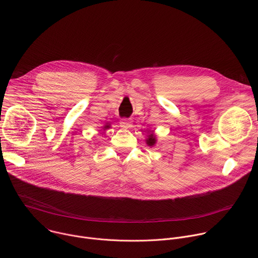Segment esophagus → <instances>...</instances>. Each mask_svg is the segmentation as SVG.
Here are the masks:
<instances>
[{
	"mask_svg": "<svg viewBox=\"0 0 258 258\" xmlns=\"http://www.w3.org/2000/svg\"><path fill=\"white\" fill-rule=\"evenodd\" d=\"M120 126L122 128H131L132 127V121L130 119H126V118H123L120 120Z\"/></svg>",
	"mask_w": 258,
	"mask_h": 258,
	"instance_id": "esophagus-1",
	"label": "esophagus"
}]
</instances>
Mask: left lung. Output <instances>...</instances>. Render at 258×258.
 <instances>
[{
	"instance_id": "1",
	"label": "left lung",
	"mask_w": 258,
	"mask_h": 258,
	"mask_svg": "<svg viewBox=\"0 0 258 258\" xmlns=\"http://www.w3.org/2000/svg\"><path fill=\"white\" fill-rule=\"evenodd\" d=\"M157 143V139H156V135L154 134L153 131L149 132L148 135L146 136V144L150 146V147H154Z\"/></svg>"
}]
</instances>
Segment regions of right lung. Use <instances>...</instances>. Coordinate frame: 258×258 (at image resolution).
<instances>
[{
    "instance_id": "right-lung-1",
    "label": "right lung",
    "mask_w": 258,
    "mask_h": 258,
    "mask_svg": "<svg viewBox=\"0 0 258 258\" xmlns=\"http://www.w3.org/2000/svg\"><path fill=\"white\" fill-rule=\"evenodd\" d=\"M110 127H111V124L107 122V123H105V124L102 126V130H101V131H104V132H105L106 130H108V128H110Z\"/></svg>"
}]
</instances>
